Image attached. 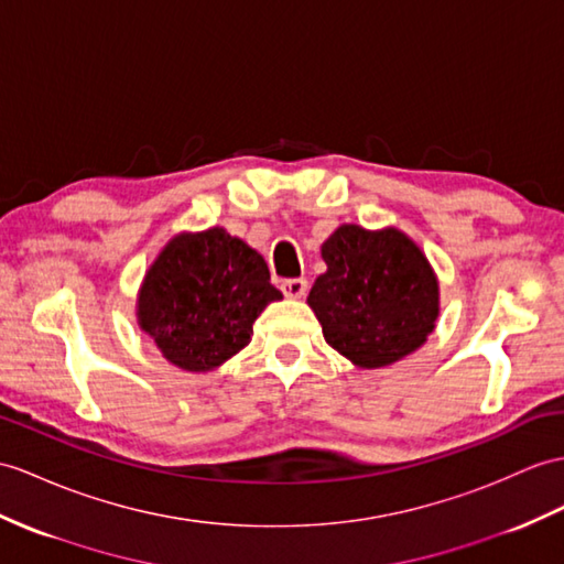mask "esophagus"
I'll use <instances>...</instances> for the list:
<instances>
[{
	"mask_svg": "<svg viewBox=\"0 0 564 564\" xmlns=\"http://www.w3.org/2000/svg\"><path fill=\"white\" fill-rule=\"evenodd\" d=\"M282 292H284V296H290V299H301V296H306V292H308V282L304 278L284 280Z\"/></svg>",
	"mask_w": 564,
	"mask_h": 564,
	"instance_id": "esophagus-1",
	"label": "esophagus"
}]
</instances>
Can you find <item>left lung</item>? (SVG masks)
Instances as JSON below:
<instances>
[{
    "instance_id": "8db88e82",
    "label": "left lung",
    "mask_w": 564,
    "mask_h": 564,
    "mask_svg": "<svg viewBox=\"0 0 564 564\" xmlns=\"http://www.w3.org/2000/svg\"><path fill=\"white\" fill-rule=\"evenodd\" d=\"M327 272L308 306L325 341L361 368L404 359L433 333L437 280L419 246L397 229L341 225L323 243Z\"/></svg>"
}]
</instances>
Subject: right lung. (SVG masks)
<instances>
[{
	"instance_id": "obj_1",
	"label": "right lung",
	"mask_w": 564,
	"mask_h": 564,
	"mask_svg": "<svg viewBox=\"0 0 564 564\" xmlns=\"http://www.w3.org/2000/svg\"><path fill=\"white\" fill-rule=\"evenodd\" d=\"M278 299L263 256L215 227L164 246L141 286L139 325L174 366L210 370L249 345Z\"/></svg>"
}]
</instances>
